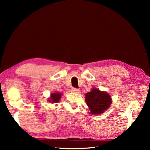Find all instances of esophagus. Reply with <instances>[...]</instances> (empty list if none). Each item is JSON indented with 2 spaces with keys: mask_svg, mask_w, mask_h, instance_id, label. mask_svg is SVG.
I'll return each mask as SVG.
<instances>
[{
  "mask_svg": "<svg viewBox=\"0 0 150 150\" xmlns=\"http://www.w3.org/2000/svg\"><path fill=\"white\" fill-rule=\"evenodd\" d=\"M71 91L72 92L76 93H78L79 92V89H77V88H71Z\"/></svg>",
  "mask_w": 150,
  "mask_h": 150,
  "instance_id": "obj_1",
  "label": "esophagus"
}]
</instances>
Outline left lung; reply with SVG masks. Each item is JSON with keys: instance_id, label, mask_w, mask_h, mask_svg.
I'll use <instances>...</instances> for the list:
<instances>
[{"instance_id": "1", "label": "left lung", "mask_w": 150, "mask_h": 150, "mask_svg": "<svg viewBox=\"0 0 150 150\" xmlns=\"http://www.w3.org/2000/svg\"><path fill=\"white\" fill-rule=\"evenodd\" d=\"M85 101L92 115H100L110 106L112 99L110 95L105 91L93 88L91 91L85 94Z\"/></svg>"}]
</instances>
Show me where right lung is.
<instances>
[{"label":"right lung","mask_w":150,"mask_h":150,"mask_svg":"<svg viewBox=\"0 0 150 150\" xmlns=\"http://www.w3.org/2000/svg\"><path fill=\"white\" fill-rule=\"evenodd\" d=\"M61 98V94L59 93H54L51 94V98H49L48 101L51 103H58L60 101Z\"/></svg>","instance_id":"right-lung-1"}]
</instances>
